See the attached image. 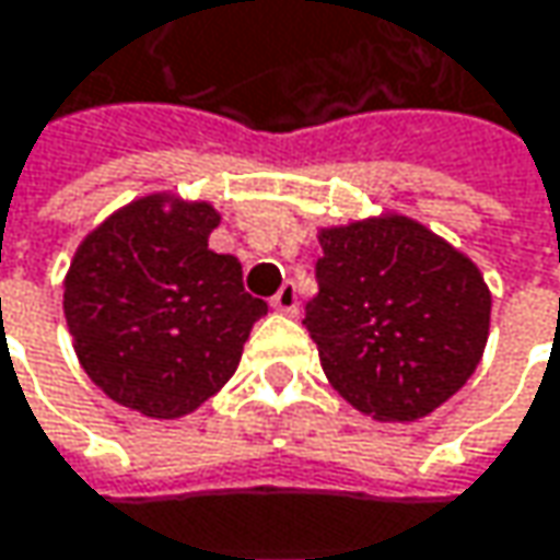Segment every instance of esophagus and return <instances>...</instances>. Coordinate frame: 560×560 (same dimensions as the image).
<instances>
[{
    "instance_id": "1",
    "label": "esophagus",
    "mask_w": 560,
    "mask_h": 560,
    "mask_svg": "<svg viewBox=\"0 0 560 560\" xmlns=\"http://www.w3.org/2000/svg\"><path fill=\"white\" fill-rule=\"evenodd\" d=\"M272 307L281 311V314H298V288H294V281H284L279 291H276V298H272Z\"/></svg>"
}]
</instances>
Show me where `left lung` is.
Instances as JSON below:
<instances>
[{"instance_id": "1", "label": "left lung", "mask_w": 560, "mask_h": 560, "mask_svg": "<svg viewBox=\"0 0 560 560\" xmlns=\"http://www.w3.org/2000/svg\"><path fill=\"white\" fill-rule=\"evenodd\" d=\"M304 327L330 384L375 420L410 423L481 362L490 291L471 259L407 218L320 233Z\"/></svg>"}]
</instances>
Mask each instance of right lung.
<instances>
[{
  "instance_id": "right-lung-1",
  "label": "right lung",
  "mask_w": 560,
  "mask_h": 560,
  "mask_svg": "<svg viewBox=\"0 0 560 560\" xmlns=\"http://www.w3.org/2000/svg\"><path fill=\"white\" fill-rule=\"evenodd\" d=\"M211 205L140 198L92 230L70 262L63 314L85 375L112 400L176 420L218 394L269 311L236 256L208 249Z\"/></svg>"
}]
</instances>
